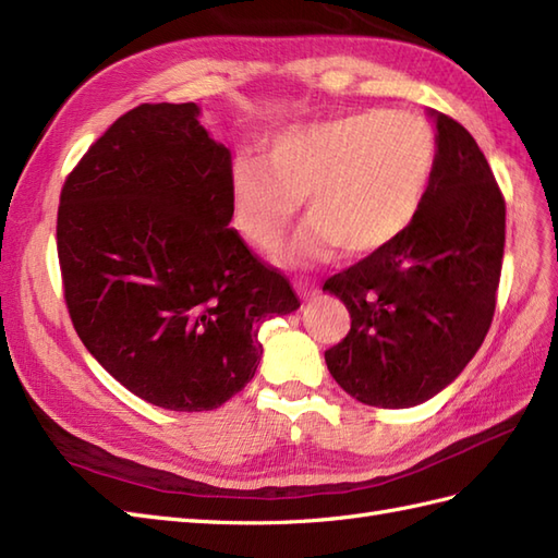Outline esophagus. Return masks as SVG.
<instances>
[{
  "instance_id": "obj_1",
  "label": "esophagus",
  "mask_w": 558,
  "mask_h": 558,
  "mask_svg": "<svg viewBox=\"0 0 558 558\" xmlns=\"http://www.w3.org/2000/svg\"><path fill=\"white\" fill-rule=\"evenodd\" d=\"M296 292L302 294L304 299H313L318 294V284H313V282H299L296 284Z\"/></svg>"
}]
</instances>
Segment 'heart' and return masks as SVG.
Here are the masks:
<instances>
[{"label":"heart","instance_id":"obj_1","mask_svg":"<svg viewBox=\"0 0 558 558\" xmlns=\"http://www.w3.org/2000/svg\"><path fill=\"white\" fill-rule=\"evenodd\" d=\"M436 155L434 126L412 112L363 110L294 126L274 141L270 163L235 160L233 223L254 250L270 252L306 195L311 217L290 259L320 262L339 247L384 252L420 217Z\"/></svg>","mask_w":558,"mask_h":558}]
</instances>
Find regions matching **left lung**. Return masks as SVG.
<instances>
[{
	"label": "left lung",
	"instance_id": "obj_1",
	"mask_svg": "<svg viewBox=\"0 0 558 558\" xmlns=\"http://www.w3.org/2000/svg\"><path fill=\"white\" fill-rule=\"evenodd\" d=\"M436 169L410 231L327 278L351 330L325 351L355 401L412 408L434 398L481 349L495 316L505 254V197L460 122L434 112Z\"/></svg>",
	"mask_w": 558,
	"mask_h": 558
}]
</instances>
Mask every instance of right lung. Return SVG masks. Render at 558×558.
Segmentation results:
<instances>
[{
  "label": "right lung",
  "mask_w": 558,
  "mask_h": 558,
  "mask_svg": "<svg viewBox=\"0 0 558 558\" xmlns=\"http://www.w3.org/2000/svg\"><path fill=\"white\" fill-rule=\"evenodd\" d=\"M195 104L124 112L70 171L56 247L70 320L122 387L203 412L245 389L259 327L299 308L290 280L252 254L231 211V150Z\"/></svg>",
  "instance_id": "right-lung-1"
}]
</instances>
